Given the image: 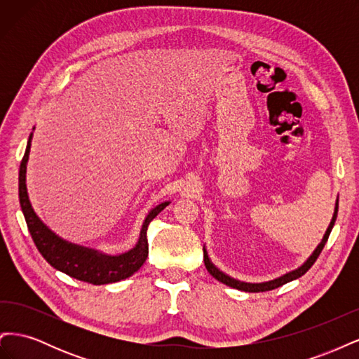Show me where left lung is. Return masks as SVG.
<instances>
[{
	"label": "left lung",
	"mask_w": 359,
	"mask_h": 359,
	"mask_svg": "<svg viewBox=\"0 0 359 359\" xmlns=\"http://www.w3.org/2000/svg\"><path fill=\"white\" fill-rule=\"evenodd\" d=\"M337 212H339V199L335 201V208H334V214H332L331 223H330V226H328L327 232H325L320 244L316 247V250H314V252L311 253V256H310V257L306 260V262H304L299 268L293 269V271H290V273H286L285 276H281V277H278V278H274V280H271V281H265V283H245V281H240V280H236V278H232V277H229L227 274H224L223 271H220L219 268H217V266L211 262V259L208 257V252H206V248H205V245H203V262H205V266H206V269H208V273H210L215 280H219V281H222L223 285L231 286V287L238 289V290H244V292H266V290L277 289V287H280V286H283V285L289 283V281L297 280V278H299L301 276L306 274L307 271L313 266V264L316 262V259L319 257V255L322 253V250H323L325 244H327V241H328V236H330V233H331V231H332L335 219H337Z\"/></svg>",
	"instance_id": "left-lung-1"
}]
</instances>
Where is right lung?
<instances>
[{
	"label": "right lung",
	"instance_id": "add662e5",
	"mask_svg": "<svg viewBox=\"0 0 359 359\" xmlns=\"http://www.w3.org/2000/svg\"><path fill=\"white\" fill-rule=\"evenodd\" d=\"M32 133L28 137V144L22 161L19 168V202L22 208L28 231L31 233L32 241L39 248L40 255L48 262L61 273L67 274L76 280L86 281L91 285H107L115 281L128 278L144 265L148 257V240L147 229L148 224L154 217L161 212L170 202H163L151 210L145 217L142 229L139 233V240L136 245L123 255H104L99 250L78 245L62 240L55 232L43 223L39 215L34 212L28 198L27 191V163L31 148Z\"/></svg>",
	"mask_w": 359,
	"mask_h": 359
}]
</instances>
